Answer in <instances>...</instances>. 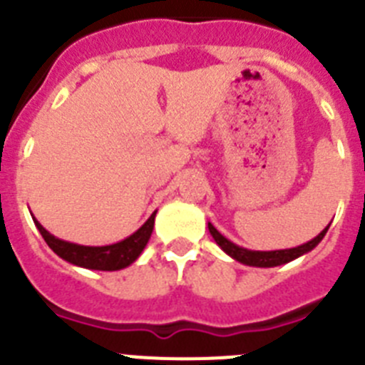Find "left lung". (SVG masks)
<instances>
[{"instance_id":"8db88e82","label":"left lung","mask_w":365,"mask_h":365,"mask_svg":"<svg viewBox=\"0 0 365 365\" xmlns=\"http://www.w3.org/2000/svg\"><path fill=\"white\" fill-rule=\"evenodd\" d=\"M327 228H324L320 234L316 235L314 240L299 245V247L285 248V250H269V252H261V250H248V248L237 247L235 243L228 241L227 237L221 234V232H217V228H215L212 222H208V230H210L212 237H214L215 243H217L219 247H221L222 250L228 254V256L234 257V259L240 261V263H243V265L265 267V269H267V267L283 265V263H289V261L296 259V257L303 256V254L311 252L312 248H314L316 245L324 240V235L327 234Z\"/></svg>"}]
</instances>
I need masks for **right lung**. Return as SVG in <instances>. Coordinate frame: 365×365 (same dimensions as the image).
<instances>
[{"mask_svg": "<svg viewBox=\"0 0 365 365\" xmlns=\"http://www.w3.org/2000/svg\"><path fill=\"white\" fill-rule=\"evenodd\" d=\"M155 214L157 212H153L151 217L135 234H131L130 237H125L124 241H118L115 245H106V247H86V245H76L58 240L51 232L45 230L36 219H34V225L40 230L45 243L49 245L53 248V252L58 254L62 259L69 261V263L76 267H83V269L120 270L130 267L140 256V252L148 245L151 232H153Z\"/></svg>", "mask_w": 365, "mask_h": 365, "instance_id": "obj_1", "label": "right lung"}]
</instances>
